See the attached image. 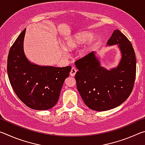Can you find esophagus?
I'll list each match as a JSON object with an SVG mask.
<instances>
[{
	"instance_id": "34e87169",
	"label": "esophagus",
	"mask_w": 145,
	"mask_h": 145,
	"mask_svg": "<svg viewBox=\"0 0 145 145\" xmlns=\"http://www.w3.org/2000/svg\"><path fill=\"white\" fill-rule=\"evenodd\" d=\"M76 72H77V69L76 68H75L74 67H73L72 68V70H71L70 71V75L72 76V77H74L75 75L76 74Z\"/></svg>"
}]
</instances>
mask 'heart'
<instances>
[{"label": "heart", "mask_w": 145, "mask_h": 145, "mask_svg": "<svg viewBox=\"0 0 145 145\" xmlns=\"http://www.w3.org/2000/svg\"><path fill=\"white\" fill-rule=\"evenodd\" d=\"M92 36L93 34L89 32H80V33H75L64 41V47L68 50H77L88 41L84 48L80 51V55L82 56L86 55L89 52L97 40L95 38L91 39L90 38L92 37Z\"/></svg>", "instance_id": "heart-1"}]
</instances>
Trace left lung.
Here are the masks:
<instances>
[{"label":"left lung","instance_id":"obj_1","mask_svg":"<svg viewBox=\"0 0 145 145\" xmlns=\"http://www.w3.org/2000/svg\"><path fill=\"white\" fill-rule=\"evenodd\" d=\"M118 45L121 59L117 67L107 70L92 52L75 63L77 88L91 109L104 111L119 106L129 97L136 78V59L130 41L118 29L114 30L107 46Z\"/></svg>","mask_w":145,"mask_h":145}]
</instances>
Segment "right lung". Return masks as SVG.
<instances>
[{"label":"right lung","mask_w":145,"mask_h":145,"mask_svg":"<svg viewBox=\"0 0 145 145\" xmlns=\"http://www.w3.org/2000/svg\"><path fill=\"white\" fill-rule=\"evenodd\" d=\"M26 29L22 32L9 50L8 75L10 84L20 100L35 110H47L57 104L70 66L55 67L31 63L24 50Z\"/></svg>","instance_id":"1"}]
</instances>
